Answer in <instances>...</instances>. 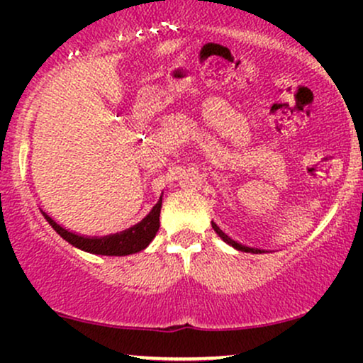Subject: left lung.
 <instances>
[{
  "label": "left lung",
  "instance_id": "8db88e82",
  "mask_svg": "<svg viewBox=\"0 0 363 363\" xmlns=\"http://www.w3.org/2000/svg\"><path fill=\"white\" fill-rule=\"evenodd\" d=\"M211 227H213V230L216 232V234H218L220 237H222V239L225 240V242L227 244H230L232 247H235L237 251H242V252H254V254H257V252H262L261 249H252V247H245V245H242V244H239V242H235L234 239H230V237H228L227 234H223L222 230H220V227L216 223H213L211 222Z\"/></svg>",
  "mask_w": 363,
  "mask_h": 363
}]
</instances>
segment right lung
<instances>
[{
  "instance_id": "1",
  "label": "right lung",
  "mask_w": 363,
  "mask_h": 363,
  "mask_svg": "<svg viewBox=\"0 0 363 363\" xmlns=\"http://www.w3.org/2000/svg\"><path fill=\"white\" fill-rule=\"evenodd\" d=\"M160 208H162V198L153 206V210L145 216L143 220L135 227L128 228V230L121 232V234L107 235V237H83L77 235L73 232L62 228L60 223H56L48 213H44V218L48 220L49 225L54 230L60 234L62 239L68 240L74 247L82 249V251L102 254V256H128V254H135L138 251H143L147 245L152 242L153 237L157 235L158 227H160Z\"/></svg>"
}]
</instances>
